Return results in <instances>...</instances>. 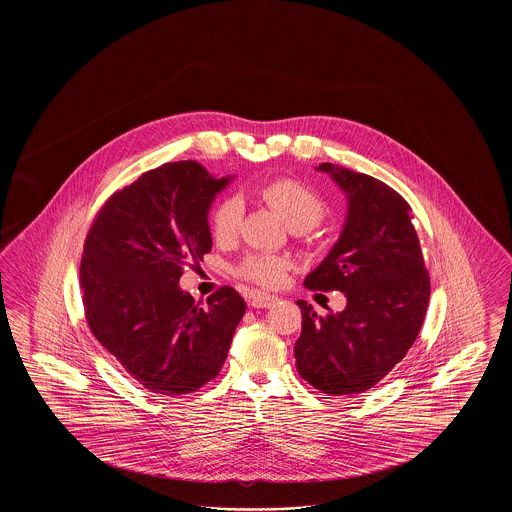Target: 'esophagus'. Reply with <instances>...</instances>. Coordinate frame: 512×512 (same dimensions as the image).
I'll use <instances>...</instances> for the list:
<instances>
[{
    "label": "esophagus",
    "instance_id": "34e87169",
    "mask_svg": "<svg viewBox=\"0 0 512 512\" xmlns=\"http://www.w3.org/2000/svg\"><path fill=\"white\" fill-rule=\"evenodd\" d=\"M276 301H278V297L270 295V293H251V307H255V309H270Z\"/></svg>",
    "mask_w": 512,
    "mask_h": 512
}]
</instances>
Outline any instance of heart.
Wrapping results in <instances>:
<instances>
[{
  "label": "heart",
  "instance_id": "b5f03b06",
  "mask_svg": "<svg viewBox=\"0 0 512 512\" xmlns=\"http://www.w3.org/2000/svg\"><path fill=\"white\" fill-rule=\"evenodd\" d=\"M259 195L270 209H274L282 219L288 222L293 230H309L317 226L322 217L326 215V205L317 192L309 186L292 180V178H278L265 184ZM244 215V205L238 197H228L220 201L217 209L213 211L211 230L217 242H230L238 236L240 224ZM288 268V261L280 257H267V255H253L247 257L242 265V274L251 282L261 286H276L282 282L284 272Z\"/></svg>",
  "mask_w": 512,
  "mask_h": 512
}]
</instances>
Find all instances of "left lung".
<instances>
[{
    "instance_id": "1",
    "label": "left lung",
    "mask_w": 512,
    "mask_h": 512,
    "mask_svg": "<svg viewBox=\"0 0 512 512\" xmlns=\"http://www.w3.org/2000/svg\"><path fill=\"white\" fill-rule=\"evenodd\" d=\"M347 199L340 238L305 278L309 290H338L345 309L318 317L301 307L295 365L328 395L370 390L411 349L430 299V278L409 217V203L388 184L322 163Z\"/></svg>"
}]
</instances>
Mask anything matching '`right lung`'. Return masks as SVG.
<instances>
[{
	"instance_id": "1",
	"label": "right lung",
	"mask_w": 512,
	"mask_h": 512,
	"mask_svg": "<svg viewBox=\"0 0 512 512\" xmlns=\"http://www.w3.org/2000/svg\"><path fill=\"white\" fill-rule=\"evenodd\" d=\"M232 180L195 161L167 163L111 195L88 232L80 263L88 326L153 393L184 395L213 380L244 317L232 288L201 307L178 286L184 261L211 251L209 211Z\"/></svg>"
}]
</instances>
